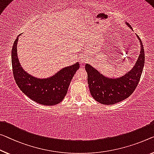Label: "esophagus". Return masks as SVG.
<instances>
[{"mask_svg": "<svg viewBox=\"0 0 154 154\" xmlns=\"http://www.w3.org/2000/svg\"><path fill=\"white\" fill-rule=\"evenodd\" d=\"M80 59H81V61H86L87 58L86 57L82 56V57H80Z\"/></svg>", "mask_w": 154, "mask_h": 154, "instance_id": "esophagus-1", "label": "esophagus"}]
</instances>
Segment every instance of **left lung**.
I'll return each mask as SVG.
<instances>
[{
    "label": "left lung",
    "instance_id": "1",
    "mask_svg": "<svg viewBox=\"0 0 154 154\" xmlns=\"http://www.w3.org/2000/svg\"><path fill=\"white\" fill-rule=\"evenodd\" d=\"M126 24L132 29L129 24ZM136 36L140 43V52L134 67L124 75L116 78L109 77L90 64L86 63L85 69L88 74L89 90L92 97L97 102L106 105L116 104L127 99L136 89L144 65L143 45L137 34Z\"/></svg>",
    "mask_w": 154,
    "mask_h": 154
}]
</instances>
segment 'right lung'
Instances as JSON below:
<instances>
[{
    "label": "right lung",
    "instance_id": "right-lung-1",
    "mask_svg": "<svg viewBox=\"0 0 154 154\" xmlns=\"http://www.w3.org/2000/svg\"><path fill=\"white\" fill-rule=\"evenodd\" d=\"M19 34L11 50V64L14 77L18 88L34 102L45 106L60 103L68 92V87L75 72L79 68V63L63 68L54 75L47 78H38L27 73L20 66L17 54Z\"/></svg>",
    "mask_w": 154,
    "mask_h": 154
}]
</instances>
